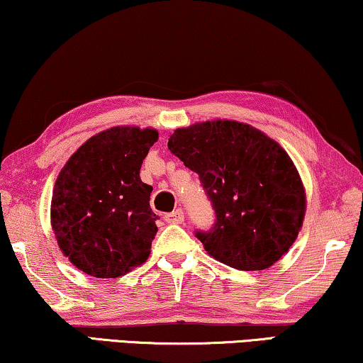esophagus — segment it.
<instances>
[{"instance_id":"34e87169","label":"esophagus","mask_w":363,"mask_h":363,"mask_svg":"<svg viewBox=\"0 0 363 363\" xmlns=\"http://www.w3.org/2000/svg\"><path fill=\"white\" fill-rule=\"evenodd\" d=\"M164 220L167 221V223H176V225L182 223V221H184V212H182V208H177V210H174V212L166 213V215H164Z\"/></svg>"}]
</instances>
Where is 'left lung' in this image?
<instances>
[{
    "label": "left lung",
    "mask_w": 363,
    "mask_h": 363,
    "mask_svg": "<svg viewBox=\"0 0 363 363\" xmlns=\"http://www.w3.org/2000/svg\"><path fill=\"white\" fill-rule=\"evenodd\" d=\"M167 148L197 172L215 210L212 228L196 231L210 256L262 270L290 250L305 216V189L279 143L247 123L213 121L174 130Z\"/></svg>",
    "instance_id": "left-lung-1"
}]
</instances>
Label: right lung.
I'll return each instance as SVG.
<instances>
[{"mask_svg":"<svg viewBox=\"0 0 363 363\" xmlns=\"http://www.w3.org/2000/svg\"><path fill=\"white\" fill-rule=\"evenodd\" d=\"M156 140L153 128L113 127L81 145L58 174L52 228L84 274L116 279L148 259L158 216L140 167Z\"/></svg>","mask_w":363,"mask_h":363,"instance_id":"add662e5","label":"right lung"}]
</instances>
